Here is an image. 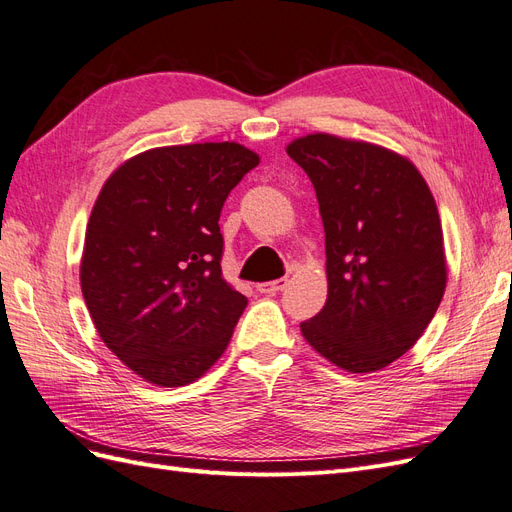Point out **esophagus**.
Returning <instances> with one entry per match:
<instances>
[{
    "instance_id": "34e87169",
    "label": "esophagus",
    "mask_w": 512,
    "mask_h": 512,
    "mask_svg": "<svg viewBox=\"0 0 512 512\" xmlns=\"http://www.w3.org/2000/svg\"><path fill=\"white\" fill-rule=\"evenodd\" d=\"M286 286H288V280H286V277H284V280H275V282H262V284H258L256 288H258L262 294H277V292H282Z\"/></svg>"
}]
</instances>
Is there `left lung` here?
I'll use <instances>...</instances> for the list:
<instances>
[{
	"instance_id": "obj_1",
	"label": "left lung",
	"mask_w": 512,
	"mask_h": 512,
	"mask_svg": "<svg viewBox=\"0 0 512 512\" xmlns=\"http://www.w3.org/2000/svg\"><path fill=\"white\" fill-rule=\"evenodd\" d=\"M286 153L312 179L327 247V303L301 333L350 374L406 354L444 297L448 267L438 205L406 156L329 132Z\"/></svg>"
}]
</instances>
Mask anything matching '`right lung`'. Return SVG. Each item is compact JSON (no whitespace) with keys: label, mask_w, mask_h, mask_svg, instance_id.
Here are the masks:
<instances>
[{"label":"right lung","mask_w":512,"mask_h":512,"mask_svg":"<svg viewBox=\"0 0 512 512\" xmlns=\"http://www.w3.org/2000/svg\"><path fill=\"white\" fill-rule=\"evenodd\" d=\"M260 156L235 141L153 147L91 209L81 290L106 348L138 378L185 386L218 363L247 299L224 280L220 213Z\"/></svg>","instance_id":"1"}]
</instances>
